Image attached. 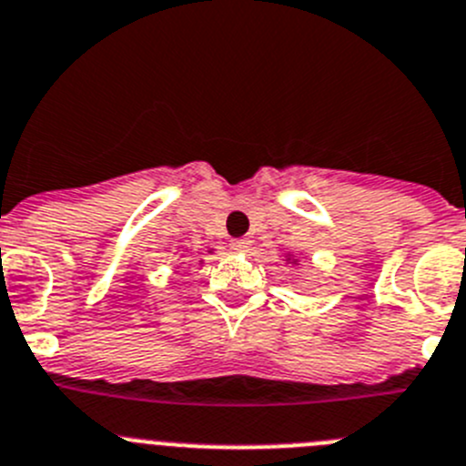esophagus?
Returning <instances> with one entry per match:
<instances>
[{
	"mask_svg": "<svg viewBox=\"0 0 466 466\" xmlns=\"http://www.w3.org/2000/svg\"><path fill=\"white\" fill-rule=\"evenodd\" d=\"M228 247H230V249H233V251H238V254H245V251H249L251 242L245 240V238H240V240H230Z\"/></svg>",
	"mask_w": 466,
	"mask_h": 466,
	"instance_id": "34e87169",
	"label": "esophagus"
}]
</instances>
